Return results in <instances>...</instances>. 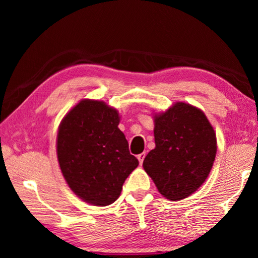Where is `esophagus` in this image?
Instances as JSON below:
<instances>
[{
  "mask_svg": "<svg viewBox=\"0 0 258 258\" xmlns=\"http://www.w3.org/2000/svg\"><path fill=\"white\" fill-rule=\"evenodd\" d=\"M145 157H146V152H142V154L138 155V159H139V163L140 164L143 163V159H145Z\"/></svg>",
  "mask_w": 258,
  "mask_h": 258,
  "instance_id": "34e87169",
  "label": "esophagus"
}]
</instances>
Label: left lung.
<instances>
[{"instance_id": "1", "label": "left lung", "mask_w": 258, "mask_h": 258, "mask_svg": "<svg viewBox=\"0 0 258 258\" xmlns=\"http://www.w3.org/2000/svg\"><path fill=\"white\" fill-rule=\"evenodd\" d=\"M155 149L143 168L166 199L189 197L206 181L215 160L216 134L197 107L176 102L154 116Z\"/></svg>"}]
</instances>
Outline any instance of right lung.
Returning <instances> with one entry per match:
<instances>
[{
	"instance_id": "right-lung-1",
	"label": "right lung",
	"mask_w": 258,
	"mask_h": 258,
	"mask_svg": "<svg viewBox=\"0 0 258 258\" xmlns=\"http://www.w3.org/2000/svg\"><path fill=\"white\" fill-rule=\"evenodd\" d=\"M119 119L115 108L84 99L59 125L56 156L61 173L74 194L94 206L116 202L139 165L118 128Z\"/></svg>"
}]
</instances>
